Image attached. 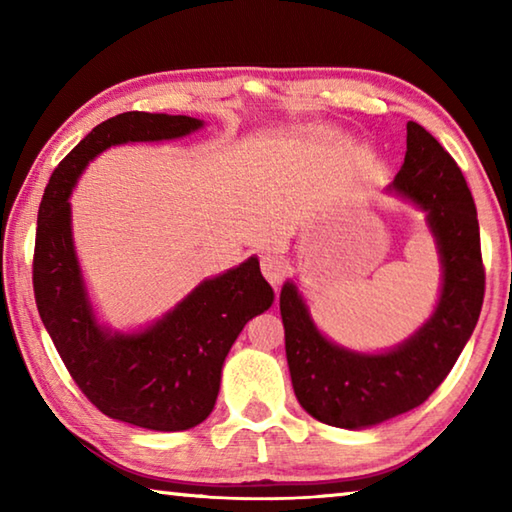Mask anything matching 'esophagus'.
<instances>
[{
	"mask_svg": "<svg viewBox=\"0 0 512 512\" xmlns=\"http://www.w3.org/2000/svg\"><path fill=\"white\" fill-rule=\"evenodd\" d=\"M259 266H262L264 277L273 284V287H277V284H282V280L289 273L287 259H284L282 255H275V253L262 255V262H259Z\"/></svg>",
	"mask_w": 512,
	"mask_h": 512,
	"instance_id": "esophagus-1",
	"label": "esophagus"
}]
</instances>
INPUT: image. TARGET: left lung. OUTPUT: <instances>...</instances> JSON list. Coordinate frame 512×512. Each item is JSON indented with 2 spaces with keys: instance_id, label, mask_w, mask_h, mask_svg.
Returning <instances> with one entry per match:
<instances>
[{
  "instance_id": "left-lung-1",
  "label": "left lung",
  "mask_w": 512,
  "mask_h": 512,
  "mask_svg": "<svg viewBox=\"0 0 512 512\" xmlns=\"http://www.w3.org/2000/svg\"><path fill=\"white\" fill-rule=\"evenodd\" d=\"M388 192L427 214L443 287L431 318L386 352H354L320 334L293 282L280 293L293 391L311 418L366 429L420 406L443 384L481 314L485 273L474 198L461 169L436 137L406 124V155Z\"/></svg>"
}]
</instances>
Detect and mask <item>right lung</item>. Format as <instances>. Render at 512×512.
Here are the masks:
<instances>
[{
	"instance_id": "1",
	"label": "right lung",
	"mask_w": 512,
	"mask_h": 512,
	"mask_svg": "<svg viewBox=\"0 0 512 512\" xmlns=\"http://www.w3.org/2000/svg\"><path fill=\"white\" fill-rule=\"evenodd\" d=\"M203 126L185 115L121 112L83 137L51 173L38 210L33 293L42 323L83 395L112 420L185 431L212 413L221 368L250 318L273 305L257 257L198 287L140 332L103 327L76 259L69 196L83 169L110 146L176 140Z\"/></svg>"
}]
</instances>
